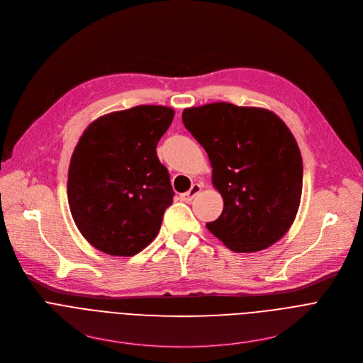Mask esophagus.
Returning a JSON list of instances; mask_svg holds the SVG:
<instances>
[{
	"label": "esophagus",
	"instance_id": "1",
	"mask_svg": "<svg viewBox=\"0 0 363 363\" xmlns=\"http://www.w3.org/2000/svg\"><path fill=\"white\" fill-rule=\"evenodd\" d=\"M199 192H201V185L194 184L188 192L181 194V199H182V201H185V202H189V201H192V199H194Z\"/></svg>",
	"mask_w": 363,
	"mask_h": 363
}]
</instances>
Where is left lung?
<instances>
[{
  "label": "left lung",
  "instance_id": "8db88e82",
  "mask_svg": "<svg viewBox=\"0 0 363 363\" xmlns=\"http://www.w3.org/2000/svg\"><path fill=\"white\" fill-rule=\"evenodd\" d=\"M182 122L208 155L224 199L206 228L235 252L277 242L296 218L303 186L300 149L286 123L272 111L225 101L188 108Z\"/></svg>",
  "mask_w": 363,
  "mask_h": 363
}]
</instances>
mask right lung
I'll use <instances>...</instances> for the list:
<instances>
[{
  "mask_svg": "<svg viewBox=\"0 0 363 363\" xmlns=\"http://www.w3.org/2000/svg\"><path fill=\"white\" fill-rule=\"evenodd\" d=\"M174 115L153 105L112 112L79 139L67 196L79 231L97 250L130 257L158 235L175 194L157 145Z\"/></svg>",
  "mask_w": 363,
  "mask_h": 363,
  "instance_id": "obj_1",
  "label": "right lung"
}]
</instances>
